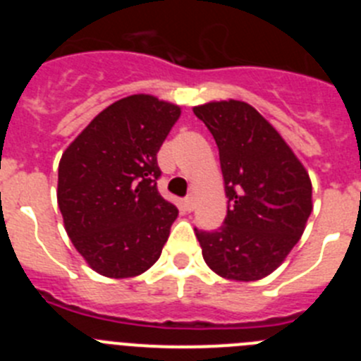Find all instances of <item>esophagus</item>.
Returning <instances> with one entry per match:
<instances>
[{
	"instance_id": "esophagus-1",
	"label": "esophagus",
	"mask_w": 361,
	"mask_h": 361,
	"mask_svg": "<svg viewBox=\"0 0 361 361\" xmlns=\"http://www.w3.org/2000/svg\"><path fill=\"white\" fill-rule=\"evenodd\" d=\"M184 208H186L188 212H193V209H195V197L188 195L186 199H184Z\"/></svg>"
}]
</instances>
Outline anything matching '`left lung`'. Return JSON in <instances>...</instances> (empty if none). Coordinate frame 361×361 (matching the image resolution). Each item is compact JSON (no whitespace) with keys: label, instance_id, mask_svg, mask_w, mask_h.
<instances>
[{"label":"left lung","instance_id":"left-lung-1","mask_svg":"<svg viewBox=\"0 0 361 361\" xmlns=\"http://www.w3.org/2000/svg\"><path fill=\"white\" fill-rule=\"evenodd\" d=\"M193 114L219 146L228 215L216 231L195 229L204 262L226 280L266 279L286 260L312 212L305 166L266 117L244 101H209Z\"/></svg>","mask_w":361,"mask_h":361}]
</instances>
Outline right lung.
<instances>
[{"label": "right lung", "instance_id": "1", "mask_svg": "<svg viewBox=\"0 0 361 361\" xmlns=\"http://www.w3.org/2000/svg\"><path fill=\"white\" fill-rule=\"evenodd\" d=\"M178 117L170 101L128 95L99 111L63 152V224L99 275L132 279L161 257L178 209L157 191V152Z\"/></svg>", "mask_w": 361, "mask_h": 361}]
</instances>
